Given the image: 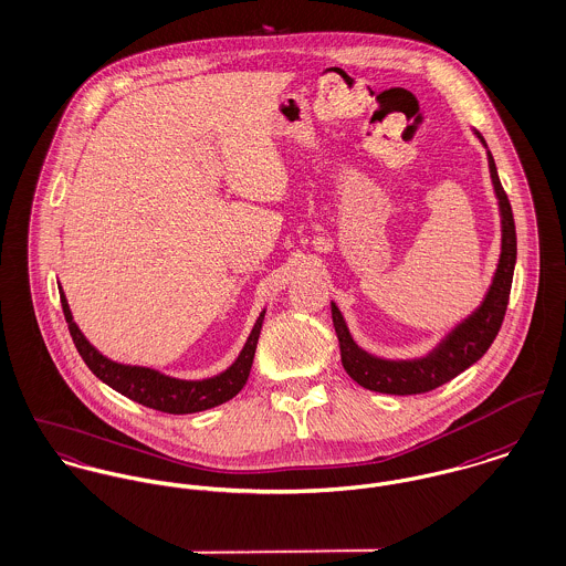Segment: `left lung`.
I'll return each mask as SVG.
<instances>
[{
  "instance_id": "1",
  "label": "left lung",
  "mask_w": 566,
  "mask_h": 566,
  "mask_svg": "<svg viewBox=\"0 0 566 566\" xmlns=\"http://www.w3.org/2000/svg\"><path fill=\"white\" fill-rule=\"evenodd\" d=\"M475 138L486 149L491 184L495 190V199L500 206V222H502V244H500V259L491 279V285L482 298V303L463 317L457 326H452L426 355L411 357V359H385L363 350L353 339L350 328L342 315L339 307L331 301L333 326L339 339L342 365L348 376L359 382L360 387L378 394L391 396H412L432 391L454 376H459L469 365L482 359V355L493 344L504 313L509 307L511 285H513L514 263H516V231H514L513 209L509 197L502 188L495 159L486 147V140L480 132Z\"/></svg>"
}]
</instances>
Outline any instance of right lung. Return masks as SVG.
<instances>
[{
  "instance_id": "1",
  "label": "right lung",
  "mask_w": 566,
  "mask_h": 566,
  "mask_svg": "<svg viewBox=\"0 0 566 566\" xmlns=\"http://www.w3.org/2000/svg\"><path fill=\"white\" fill-rule=\"evenodd\" d=\"M57 290H60L62 311H64V317H66V324H69V331H71V337H73V344H75L80 357L107 387H112L114 391L123 394L125 398L143 405V407H149L155 411L172 412V415L207 411V409H213V407L235 398L249 380L255 350H258L259 333H261L263 317H265V308L259 313L258 322H255L242 353L224 371L209 376V378H201V380H186V378L168 376L155 367L127 365V363L107 359L86 339V335L75 324L69 301L62 292V285H57Z\"/></svg>"
}]
</instances>
